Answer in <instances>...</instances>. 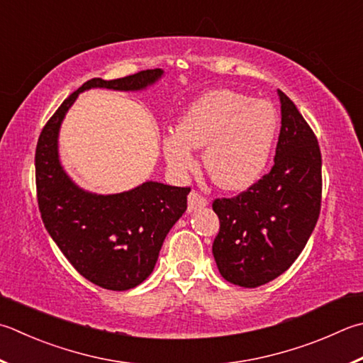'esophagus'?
I'll list each match as a JSON object with an SVG mask.
<instances>
[{
	"mask_svg": "<svg viewBox=\"0 0 363 363\" xmlns=\"http://www.w3.org/2000/svg\"><path fill=\"white\" fill-rule=\"evenodd\" d=\"M208 203L202 194L197 193V191H191L188 196V211H194L197 208H202Z\"/></svg>",
	"mask_w": 363,
	"mask_h": 363,
	"instance_id": "34e87169",
	"label": "esophagus"
}]
</instances>
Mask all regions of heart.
<instances>
[{
  "label": "heart",
  "instance_id": "obj_1",
  "mask_svg": "<svg viewBox=\"0 0 363 363\" xmlns=\"http://www.w3.org/2000/svg\"><path fill=\"white\" fill-rule=\"evenodd\" d=\"M277 129L270 102L223 88L191 104L177 131L162 138V150L175 172H186L194 166L191 148L205 147L203 164L210 179L224 189L238 191L262 175Z\"/></svg>",
  "mask_w": 363,
  "mask_h": 363
}]
</instances>
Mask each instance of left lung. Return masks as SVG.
I'll return each mask as SVG.
<instances>
[{
  "label": "left lung",
  "mask_w": 363,
  "mask_h": 363,
  "mask_svg": "<svg viewBox=\"0 0 363 363\" xmlns=\"http://www.w3.org/2000/svg\"><path fill=\"white\" fill-rule=\"evenodd\" d=\"M281 101L275 162L269 174L234 197L213 201L220 232L213 256L221 277L257 288L281 275L298 257L318 223L323 158L316 135L296 104Z\"/></svg>",
  "instance_id": "1"
}]
</instances>
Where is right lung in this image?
I'll list each match as a JSON object with an SVG mask.
<instances>
[{
    "instance_id": "obj_1",
    "label": "right lung",
    "mask_w": 363,
    "mask_h": 363,
    "mask_svg": "<svg viewBox=\"0 0 363 363\" xmlns=\"http://www.w3.org/2000/svg\"><path fill=\"white\" fill-rule=\"evenodd\" d=\"M161 75V69H147L121 79L85 82L63 101L38 139L34 166L43 223L74 269L104 289H133L150 277L164 238L188 207L191 188L147 182L120 194L85 193L61 167L58 131L67 108L84 90H142Z\"/></svg>"
}]
</instances>
